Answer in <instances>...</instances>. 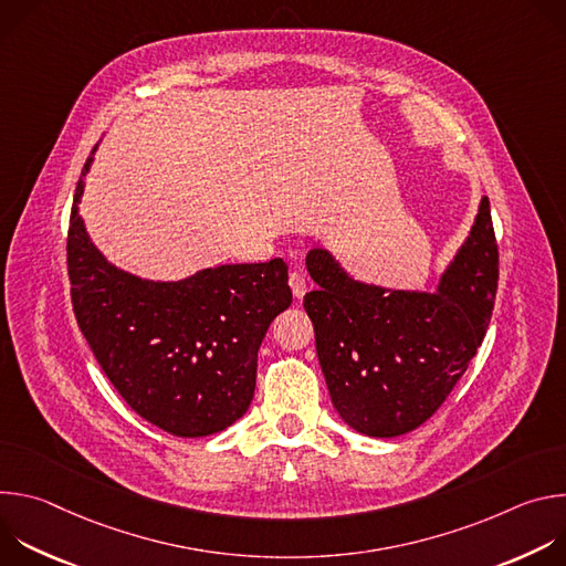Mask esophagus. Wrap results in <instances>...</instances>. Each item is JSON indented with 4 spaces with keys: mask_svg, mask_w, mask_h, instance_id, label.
I'll return each instance as SVG.
<instances>
[{
    "mask_svg": "<svg viewBox=\"0 0 566 566\" xmlns=\"http://www.w3.org/2000/svg\"><path fill=\"white\" fill-rule=\"evenodd\" d=\"M289 284H291V291H293V295H295L297 300L306 293V280H304V275H302V273L293 271V273L289 275Z\"/></svg>",
    "mask_w": 566,
    "mask_h": 566,
    "instance_id": "esophagus-1",
    "label": "esophagus"
}]
</instances>
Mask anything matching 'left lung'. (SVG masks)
I'll use <instances>...</instances> for the list:
<instances>
[{"mask_svg":"<svg viewBox=\"0 0 566 566\" xmlns=\"http://www.w3.org/2000/svg\"><path fill=\"white\" fill-rule=\"evenodd\" d=\"M306 269L319 289L304 308L334 408L367 437L412 432L443 406L489 329L500 280L489 197L437 293L356 282L325 249L306 255Z\"/></svg>","mask_w":566,"mask_h":566,"instance_id":"1","label":"left lung"}]
</instances>
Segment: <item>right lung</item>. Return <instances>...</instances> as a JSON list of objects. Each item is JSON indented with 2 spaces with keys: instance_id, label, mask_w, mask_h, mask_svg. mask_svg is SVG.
<instances>
[{
  "instance_id": "add662e5",
  "label": "right lung",
  "mask_w": 566,
  "mask_h": 566,
  "mask_svg": "<svg viewBox=\"0 0 566 566\" xmlns=\"http://www.w3.org/2000/svg\"><path fill=\"white\" fill-rule=\"evenodd\" d=\"M66 266L77 327L98 365L145 421L175 437H208L249 410L258 352L277 313L293 302L289 266L223 264L179 282H151L112 266L92 244L77 203Z\"/></svg>"
}]
</instances>
